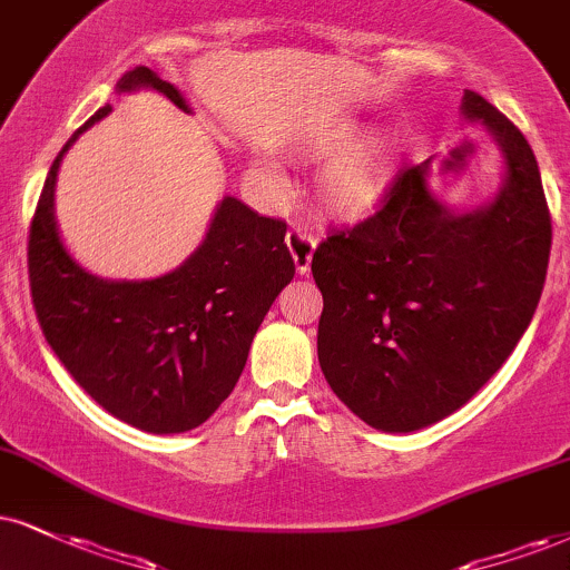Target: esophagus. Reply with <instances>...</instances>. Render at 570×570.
Segmentation results:
<instances>
[{
    "label": "esophagus",
    "mask_w": 570,
    "mask_h": 570,
    "mask_svg": "<svg viewBox=\"0 0 570 570\" xmlns=\"http://www.w3.org/2000/svg\"><path fill=\"white\" fill-rule=\"evenodd\" d=\"M285 245L287 250H291L293 262H296L298 274H306L312 269V256H314V248H317V237L308 235L306 229H291L285 237Z\"/></svg>",
    "instance_id": "obj_1"
}]
</instances>
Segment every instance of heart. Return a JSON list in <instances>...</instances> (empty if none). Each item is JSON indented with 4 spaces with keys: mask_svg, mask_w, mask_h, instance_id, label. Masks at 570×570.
<instances>
[{
    "mask_svg": "<svg viewBox=\"0 0 570 570\" xmlns=\"http://www.w3.org/2000/svg\"><path fill=\"white\" fill-rule=\"evenodd\" d=\"M360 135L362 129H356V126H341L333 135L314 137L304 147V153L312 160L336 158L333 164L322 168L317 179V198L322 208L341 222L367 219L383 206L391 193V153L383 142H370L360 150L348 153L343 159L337 158L356 145ZM248 174L253 181H262L266 187L283 185V174L272 160H253Z\"/></svg>",
    "mask_w": 570,
    "mask_h": 570,
    "instance_id": "b5f03b06",
    "label": "heart"
}]
</instances>
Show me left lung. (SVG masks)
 <instances>
[{
	"mask_svg": "<svg viewBox=\"0 0 570 570\" xmlns=\"http://www.w3.org/2000/svg\"><path fill=\"white\" fill-rule=\"evenodd\" d=\"M460 110L500 147V189L473 210L449 208L428 187V158L399 174L375 216L333 232L312 258L325 381L385 433L420 431L468 404L542 298L552 222L531 145L475 91Z\"/></svg>",
	"mask_w": 570,
	"mask_h": 570,
	"instance_id": "obj_1",
	"label": "left lung"
}]
</instances>
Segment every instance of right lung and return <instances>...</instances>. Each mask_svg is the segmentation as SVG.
Returning <instances> with one entry per match:
<instances>
[{
	"label": "right lung",
	"instance_id": "obj_1",
	"mask_svg": "<svg viewBox=\"0 0 570 570\" xmlns=\"http://www.w3.org/2000/svg\"><path fill=\"white\" fill-rule=\"evenodd\" d=\"M156 89L189 114L185 95L139 66L118 95ZM49 168L28 235V279L39 325L83 391L147 433H185L219 410L235 389L266 312L296 274L285 222L258 216L237 198L214 210L203 243L156 279H102L70 256L55 219V185L68 147Z\"/></svg>",
	"mask_w": 570,
	"mask_h": 570
}]
</instances>
